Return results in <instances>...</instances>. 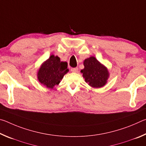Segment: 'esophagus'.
I'll list each match as a JSON object with an SVG mask.
<instances>
[{"instance_id": "obj_1", "label": "esophagus", "mask_w": 146, "mask_h": 146, "mask_svg": "<svg viewBox=\"0 0 146 146\" xmlns=\"http://www.w3.org/2000/svg\"><path fill=\"white\" fill-rule=\"evenodd\" d=\"M78 69L77 68H72L71 69V71L73 73H76L78 71Z\"/></svg>"}]
</instances>
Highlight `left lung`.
<instances>
[{"mask_svg": "<svg viewBox=\"0 0 146 146\" xmlns=\"http://www.w3.org/2000/svg\"><path fill=\"white\" fill-rule=\"evenodd\" d=\"M84 68L80 71L86 83L93 88H100L108 82L110 73L108 68L101 64L95 56L84 60Z\"/></svg>", "mask_w": 146, "mask_h": 146, "instance_id": "obj_1", "label": "left lung"}]
</instances>
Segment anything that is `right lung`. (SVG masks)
<instances>
[{"instance_id":"1","label":"right lung","mask_w":146,"mask_h":146,"mask_svg":"<svg viewBox=\"0 0 146 146\" xmlns=\"http://www.w3.org/2000/svg\"><path fill=\"white\" fill-rule=\"evenodd\" d=\"M69 71L68 63L60 61L58 56L51 55L42 64L37 72V80L46 88L52 90L58 86Z\"/></svg>"}]
</instances>
